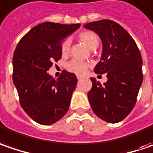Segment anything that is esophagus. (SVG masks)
Instances as JSON below:
<instances>
[{"instance_id":"obj_1","label":"esophagus","mask_w":153,"mask_h":153,"mask_svg":"<svg viewBox=\"0 0 153 153\" xmlns=\"http://www.w3.org/2000/svg\"><path fill=\"white\" fill-rule=\"evenodd\" d=\"M82 78H83L82 75H77V79H81Z\"/></svg>"}]
</instances>
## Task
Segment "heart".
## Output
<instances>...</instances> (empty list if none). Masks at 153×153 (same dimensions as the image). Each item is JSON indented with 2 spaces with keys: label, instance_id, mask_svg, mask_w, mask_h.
I'll list each match as a JSON object with an SVG mask.
<instances>
[{
  "label": "heart",
  "instance_id": "1",
  "mask_svg": "<svg viewBox=\"0 0 153 153\" xmlns=\"http://www.w3.org/2000/svg\"><path fill=\"white\" fill-rule=\"evenodd\" d=\"M78 39L81 43L86 45L91 50L96 49L99 44V38H98L97 34L90 30L83 31L81 33H79L78 35ZM70 45H71V42L68 39L63 40V42L61 45V51L62 55L65 56L68 54L69 50H70ZM88 67H89V63H87L85 62L75 60V59L70 61L67 64V68L69 71L78 74H84L86 71Z\"/></svg>",
  "mask_w": 153,
  "mask_h": 153
}]
</instances>
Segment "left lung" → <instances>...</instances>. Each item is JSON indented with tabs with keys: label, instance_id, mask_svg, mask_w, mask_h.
Returning a JSON list of instances; mask_svg holds the SVG:
<instances>
[{
	"label": "left lung",
	"instance_id": "left-lung-1",
	"mask_svg": "<svg viewBox=\"0 0 153 153\" xmlns=\"http://www.w3.org/2000/svg\"><path fill=\"white\" fill-rule=\"evenodd\" d=\"M85 28L96 32L102 40V57L94 71L108 77L103 85L91 78L92 87L88 99L97 117L115 124L126 118L135 105L143 81L141 55L134 39L114 21L99 20Z\"/></svg>",
	"mask_w": 153,
	"mask_h": 153
}]
</instances>
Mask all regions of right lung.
<instances>
[{
  "mask_svg": "<svg viewBox=\"0 0 153 153\" xmlns=\"http://www.w3.org/2000/svg\"><path fill=\"white\" fill-rule=\"evenodd\" d=\"M79 27L80 24H38L20 40L14 51L13 80L20 105L39 124H54L68 110L76 75L62 70L55 79L47 71L54 61L61 59L63 39Z\"/></svg>",
  "mask_w": 153,
  "mask_h": 153,
  "instance_id": "add662e5",
  "label": "right lung"
}]
</instances>
